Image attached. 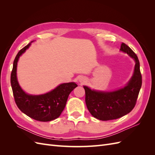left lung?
I'll list each match as a JSON object with an SVG mask.
<instances>
[{
    "mask_svg": "<svg viewBox=\"0 0 155 155\" xmlns=\"http://www.w3.org/2000/svg\"><path fill=\"white\" fill-rule=\"evenodd\" d=\"M120 50L129 54L136 62L134 74L127 85L110 92L92 91L83 86L87 109L94 118L100 120L118 119L129 113L134 109L142 87V74L137 54L124 43H121Z\"/></svg>",
    "mask_w": 155,
    "mask_h": 155,
    "instance_id": "8db88e82",
    "label": "left lung"
}]
</instances>
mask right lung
<instances>
[{"label":"right lung","mask_w":155,"mask_h":155,"mask_svg":"<svg viewBox=\"0 0 155 155\" xmlns=\"http://www.w3.org/2000/svg\"><path fill=\"white\" fill-rule=\"evenodd\" d=\"M31 43L22 48L14 59L11 73V85L14 100L18 108L28 116L40 121H49L58 118L64 110L70 93L78 87L74 82L61 84L53 91L45 94L33 96L22 90L17 79L18 59L29 48Z\"/></svg>","instance_id":"right-lung-1"}]
</instances>
